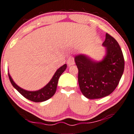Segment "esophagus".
Here are the masks:
<instances>
[{"instance_id":"esophagus-1","label":"esophagus","mask_w":134,"mask_h":134,"mask_svg":"<svg viewBox=\"0 0 134 134\" xmlns=\"http://www.w3.org/2000/svg\"><path fill=\"white\" fill-rule=\"evenodd\" d=\"M67 64H68L69 66H70V65H74L75 64L74 57H69V58L68 60H67Z\"/></svg>"}]
</instances>
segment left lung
Listing matches in <instances>:
<instances>
[{
	"label": "left lung",
	"instance_id": "8db88e82",
	"mask_svg": "<svg viewBox=\"0 0 134 134\" xmlns=\"http://www.w3.org/2000/svg\"><path fill=\"white\" fill-rule=\"evenodd\" d=\"M102 46L105 54L97 61L85 54L75 56L78 69V83L82 93L89 99L110 95L117 87L123 71L125 61L118 42L108 34Z\"/></svg>",
	"mask_w": 134,
	"mask_h": 134
}]
</instances>
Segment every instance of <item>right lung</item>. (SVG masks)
Segmentation results:
<instances>
[{"label":"right lung","instance_id":"right-lung-1","mask_svg":"<svg viewBox=\"0 0 134 134\" xmlns=\"http://www.w3.org/2000/svg\"><path fill=\"white\" fill-rule=\"evenodd\" d=\"M66 68H67V64H64V65L58 68L54 74L52 78L49 81V83L45 85L43 88L36 91H29L22 88L18 85H17L15 82L13 81L9 72L8 76L13 87L19 93H21L24 97L30 100L33 101V102H41L47 100L53 96L54 94L55 93L56 90H57L58 79L62 74L65 71V70L66 69Z\"/></svg>","mask_w":134,"mask_h":134}]
</instances>
